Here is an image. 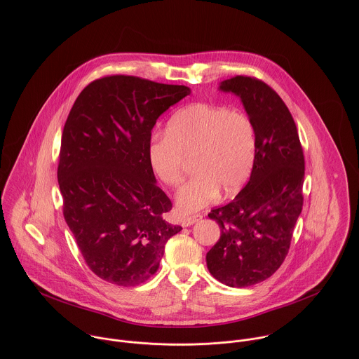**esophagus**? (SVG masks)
<instances>
[{
  "label": "esophagus",
  "instance_id": "1",
  "mask_svg": "<svg viewBox=\"0 0 359 359\" xmlns=\"http://www.w3.org/2000/svg\"><path fill=\"white\" fill-rule=\"evenodd\" d=\"M201 218H202L201 214L191 215V217H182V218H181V224H182V226H191V225H194L195 222H198Z\"/></svg>",
  "mask_w": 359,
  "mask_h": 359
}]
</instances>
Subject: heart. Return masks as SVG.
Listing matches in <instances>:
<instances>
[{
	"label": "heart",
	"instance_id": "obj_1",
	"mask_svg": "<svg viewBox=\"0 0 359 359\" xmlns=\"http://www.w3.org/2000/svg\"><path fill=\"white\" fill-rule=\"evenodd\" d=\"M256 148V128L248 114L194 103L171 116L165 135L151 138L148 158L154 175L175 187L182 178L184 156L192 154L195 174L175 195L178 211L191 214L212 202L219 189L232 195L242 188L252 174Z\"/></svg>",
	"mask_w": 359,
	"mask_h": 359
}]
</instances>
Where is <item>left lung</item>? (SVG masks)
Returning <instances> with one entry per match:
<instances>
[{"mask_svg":"<svg viewBox=\"0 0 359 359\" xmlns=\"http://www.w3.org/2000/svg\"><path fill=\"white\" fill-rule=\"evenodd\" d=\"M241 98L256 128V160L246 187L208 214L221 228L205 262L231 287L272 276L287 256L303 208L304 154L296 123L282 98L264 81L236 76L219 84Z\"/></svg>","mask_w":359,"mask_h":359,"instance_id":"1","label":"left lung"}]
</instances>
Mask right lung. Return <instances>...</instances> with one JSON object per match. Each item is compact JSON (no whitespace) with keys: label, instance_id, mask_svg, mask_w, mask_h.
I'll use <instances>...</instances> for the list:
<instances>
[{"label":"right lung","instance_id":"obj_1","mask_svg":"<svg viewBox=\"0 0 359 359\" xmlns=\"http://www.w3.org/2000/svg\"><path fill=\"white\" fill-rule=\"evenodd\" d=\"M189 94L107 76L88 84L67 116L57 165L63 217L90 269L109 283L148 280L182 229L164 219L172 205L156 185L148 144L156 120Z\"/></svg>","mask_w":359,"mask_h":359}]
</instances>
